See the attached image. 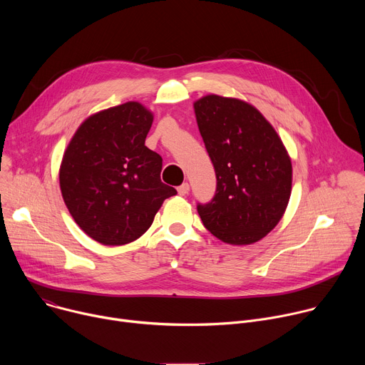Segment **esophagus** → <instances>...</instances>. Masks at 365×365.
I'll use <instances>...</instances> for the list:
<instances>
[{
    "label": "esophagus",
    "mask_w": 365,
    "mask_h": 365,
    "mask_svg": "<svg viewBox=\"0 0 365 365\" xmlns=\"http://www.w3.org/2000/svg\"><path fill=\"white\" fill-rule=\"evenodd\" d=\"M178 193H179L180 196H186V195L189 193V185H187V183L180 185V186L178 187Z\"/></svg>",
    "instance_id": "34e87169"
}]
</instances>
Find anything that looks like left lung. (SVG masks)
Returning <instances> with one entry per match:
<instances>
[{
    "instance_id": "obj_1",
    "label": "left lung",
    "mask_w": 365,
    "mask_h": 365,
    "mask_svg": "<svg viewBox=\"0 0 365 365\" xmlns=\"http://www.w3.org/2000/svg\"><path fill=\"white\" fill-rule=\"evenodd\" d=\"M196 123L217 175L211 202L197 205L205 228L231 245L264 238L282 220L292 193V160L251 103L206 95L193 103Z\"/></svg>"
}]
</instances>
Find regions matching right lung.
I'll return each instance as SVG.
<instances>
[{
	"label": "right lung",
	"mask_w": 365,
	"mask_h": 365,
	"mask_svg": "<svg viewBox=\"0 0 365 365\" xmlns=\"http://www.w3.org/2000/svg\"><path fill=\"white\" fill-rule=\"evenodd\" d=\"M151 124L153 113L130 101L88 117L65 150L63 200L81 230L103 245L140 238L178 193L160 180V155L144 144Z\"/></svg>",
	"instance_id": "add662e5"
}]
</instances>
